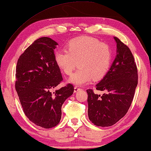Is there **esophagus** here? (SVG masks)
I'll list each match as a JSON object with an SVG mask.
<instances>
[{"label":"esophagus","mask_w":151,"mask_h":151,"mask_svg":"<svg viewBox=\"0 0 151 151\" xmlns=\"http://www.w3.org/2000/svg\"><path fill=\"white\" fill-rule=\"evenodd\" d=\"M80 89H81V88H80L79 87H74V92H75V93L77 92L78 91H79Z\"/></svg>","instance_id":"esophagus-1"}]
</instances>
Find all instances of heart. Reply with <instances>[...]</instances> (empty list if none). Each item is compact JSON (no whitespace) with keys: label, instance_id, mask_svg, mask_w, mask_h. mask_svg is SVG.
I'll list each match as a JSON object with an SVG mask.
<instances>
[{"label":"heart","instance_id":"heart-1","mask_svg":"<svg viewBox=\"0 0 151 151\" xmlns=\"http://www.w3.org/2000/svg\"><path fill=\"white\" fill-rule=\"evenodd\" d=\"M54 60L66 75H70L78 63L79 68L70 76L69 82L82 85L106 75L111 66L112 52L108 44L95 38L79 37L70 40L66 50L55 52Z\"/></svg>","mask_w":151,"mask_h":151}]
</instances>
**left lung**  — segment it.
<instances>
[{
    "instance_id": "obj_1",
    "label": "left lung",
    "mask_w": 151,
    "mask_h": 151,
    "mask_svg": "<svg viewBox=\"0 0 151 151\" xmlns=\"http://www.w3.org/2000/svg\"><path fill=\"white\" fill-rule=\"evenodd\" d=\"M117 55L106 75L96 85L105 91L102 95L87 89L88 116L95 125L111 126L125 116L130 108L138 84V70L129 47L118 37Z\"/></svg>"
}]
</instances>
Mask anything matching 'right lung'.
I'll return each mask as SVG.
<instances>
[{
	"label": "right lung",
	"mask_w": 151,
	"mask_h": 151,
	"mask_svg": "<svg viewBox=\"0 0 151 151\" xmlns=\"http://www.w3.org/2000/svg\"><path fill=\"white\" fill-rule=\"evenodd\" d=\"M56 45L50 37L39 38L21 55L16 66L15 89L24 114L35 125L46 129L58 125L62 106L74 92L70 83L51 91L63 80L54 60Z\"/></svg>",
	"instance_id": "add662e5"
}]
</instances>
